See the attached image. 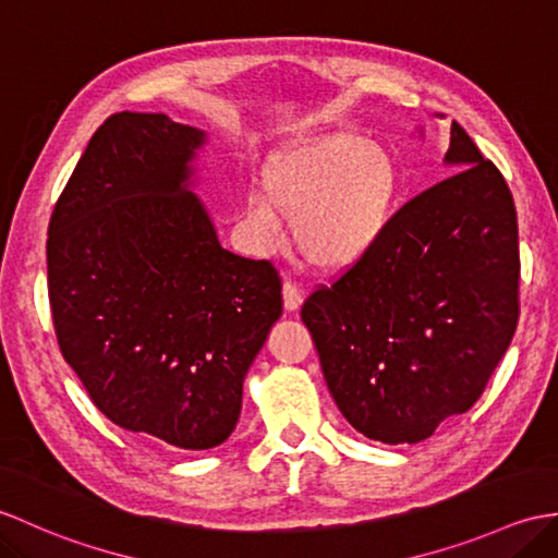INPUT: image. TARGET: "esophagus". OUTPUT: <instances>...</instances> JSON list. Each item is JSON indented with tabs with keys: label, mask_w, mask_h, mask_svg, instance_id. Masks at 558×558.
Masks as SVG:
<instances>
[{
	"label": "esophagus",
	"mask_w": 558,
	"mask_h": 558,
	"mask_svg": "<svg viewBox=\"0 0 558 558\" xmlns=\"http://www.w3.org/2000/svg\"><path fill=\"white\" fill-rule=\"evenodd\" d=\"M302 302H304V294L302 290L296 288L294 282H284L282 284V304H284V311H300L302 308Z\"/></svg>",
	"instance_id": "1"
}]
</instances>
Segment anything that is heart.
Masks as SVG:
<instances>
[{"label": "heart", "instance_id": "1", "mask_svg": "<svg viewBox=\"0 0 558 558\" xmlns=\"http://www.w3.org/2000/svg\"><path fill=\"white\" fill-rule=\"evenodd\" d=\"M250 218L266 240L294 226L296 250L323 274H347L383 242L401 194L390 149L354 133L292 140L270 154Z\"/></svg>", "mask_w": 558, "mask_h": 558}]
</instances>
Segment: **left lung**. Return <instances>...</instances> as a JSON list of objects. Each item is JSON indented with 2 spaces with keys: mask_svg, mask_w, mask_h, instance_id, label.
<instances>
[{
  "mask_svg": "<svg viewBox=\"0 0 558 558\" xmlns=\"http://www.w3.org/2000/svg\"><path fill=\"white\" fill-rule=\"evenodd\" d=\"M445 168L454 175L401 206L371 256L302 306L335 404L385 445H416L469 411L518 323L507 180L459 123Z\"/></svg>",
  "mask_w": 558,
  "mask_h": 558,
  "instance_id": "left-lung-1",
  "label": "left lung"
}]
</instances>
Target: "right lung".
Returning a JSON list of instances; mask_svg holds the SVG:
<instances>
[{"label": "right lung", "mask_w": 558, "mask_h": 558, "mask_svg": "<svg viewBox=\"0 0 558 558\" xmlns=\"http://www.w3.org/2000/svg\"><path fill=\"white\" fill-rule=\"evenodd\" d=\"M209 135L121 111L89 140L54 206L49 304L63 359L123 430L211 449L282 314L268 262L220 247L199 185Z\"/></svg>", "instance_id": "1"}]
</instances>
